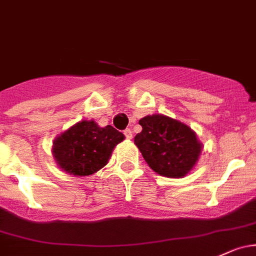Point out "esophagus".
I'll list each match as a JSON object with an SVG mask.
<instances>
[{
	"label": "esophagus",
	"mask_w": 256,
	"mask_h": 256,
	"mask_svg": "<svg viewBox=\"0 0 256 256\" xmlns=\"http://www.w3.org/2000/svg\"><path fill=\"white\" fill-rule=\"evenodd\" d=\"M124 135H125L126 138L131 140L132 138V131H131L130 128H126V130H124Z\"/></svg>",
	"instance_id": "esophagus-1"
}]
</instances>
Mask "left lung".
Instances as JSON below:
<instances>
[{"mask_svg": "<svg viewBox=\"0 0 256 256\" xmlns=\"http://www.w3.org/2000/svg\"><path fill=\"white\" fill-rule=\"evenodd\" d=\"M138 122L142 131L135 136V144L156 173L180 178L192 170L201 144L189 126L160 114L144 116Z\"/></svg>", "mask_w": 256, "mask_h": 256, "instance_id": "8db88e82", "label": "left lung"}]
</instances>
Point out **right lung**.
Here are the masks:
<instances>
[{
	"label": "right lung",
	"mask_w": 256,
	"mask_h": 256,
	"mask_svg": "<svg viewBox=\"0 0 256 256\" xmlns=\"http://www.w3.org/2000/svg\"><path fill=\"white\" fill-rule=\"evenodd\" d=\"M125 136L108 125L99 128L94 121H80L54 142V157L60 168L74 176H90L103 168L112 150Z\"/></svg>",
	"instance_id": "right-lung-1"
}]
</instances>
